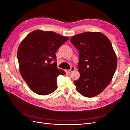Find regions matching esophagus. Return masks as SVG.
<instances>
[{
	"label": "esophagus",
	"mask_w": 130,
	"mask_h": 130,
	"mask_svg": "<svg viewBox=\"0 0 130 130\" xmlns=\"http://www.w3.org/2000/svg\"><path fill=\"white\" fill-rule=\"evenodd\" d=\"M74 70H75V67H72L71 68L67 70V72H68V73H72L73 71H74Z\"/></svg>",
	"instance_id": "34e87169"
}]
</instances>
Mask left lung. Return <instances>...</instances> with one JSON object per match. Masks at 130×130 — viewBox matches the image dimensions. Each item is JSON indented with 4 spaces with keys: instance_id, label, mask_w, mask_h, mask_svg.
Masks as SVG:
<instances>
[{
    "instance_id": "1",
    "label": "left lung",
    "mask_w": 130,
    "mask_h": 130,
    "mask_svg": "<svg viewBox=\"0 0 130 130\" xmlns=\"http://www.w3.org/2000/svg\"><path fill=\"white\" fill-rule=\"evenodd\" d=\"M70 41L78 50L80 78L74 84L85 97L95 96L107 87L117 67L112 43L105 35L86 32L72 37Z\"/></svg>"
}]
</instances>
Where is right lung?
I'll use <instances>...</instances> for the list:
<instances>
[{
  "label": "right lung",
  "instance_id": "1",
  "mask_svg": "<svg viewBox=\"0 0 130 130\" xmlns=\"http://www.w3.org/2000/svg\"><path fill=\"white\" fill-rule=\"evenodd\" d=\"M68 40L53 31L35 30L21 42L17 52L19 71L34 93L46 95L57 89V76L66 73L57 67L55 53Z\"/></svg>",
  "mask_w": 130,
  "mask_h": 130
}]
</instances>
